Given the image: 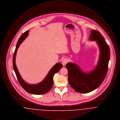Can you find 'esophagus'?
Returning a JSON list of instances; mask_svg holds the SVG:
<instances>
[{"mask_svg":"<svg viewBox=\"0 0 120 120\" xmlns=\"http://www.w3.org/2000/svg\"><path fill=\"white\" fill-rule=\"evenodd\" d=\"M68 59H66V58H64V59H63L62 61V64L64 66L66 64L68 63Z\"/></svg>","mask_w":120,"mask_h":120,"instance_id":"esophagus-1","label":"esophagus"}]
</instances>
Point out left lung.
Instances as JSON below:
<instances>
[{"label": "left lung", "mask_w": 120, "mask_h": 120, "mask_svg": "<svg viewBox=\"0 0 120 120\" xmlns=\"http://www.w3.org/2000/svg\"><path fill=\"white\" fill-rule=\"evenodd\" d=\"M91 32L89 39L96 41L100 49L99 60L96 67L87 73L75 63L66 64L70 85L76 92L83 94L92 92L102 83L107 74L110 56L109 47L101 33L94 30Z\"/></svg>", "instance_id": "obj_1"}]
</instances>
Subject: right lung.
I'll return each mask as SVG.
<instances>
[{"instance_id": "right-lung-1", "label": "right lung", "mask_w": 120, "mask_h": 120, "mask_svg": "<svg viewBox=\"0 0 120 120\" xmlns=\"http://www.w3.org/2000/svg\"><path fill=\"white\" fill-rule=\"evenodd\" d=\"M28 32L29 31H27L23 33L21 35L18 41L13 56V67L20 84L27 93L33 94H43L47 93L52 88L54 83L53 77L55 74L58 72L59 70L62 68V65L60 63H58L55 64L51 69L44 79L38 84L31 85L27 84L26 82H25L20 75L16 66L15 63V56L16 55L17 51L20 45L21 44V43L28 36Z\"/></svg>"}]
</instances>
